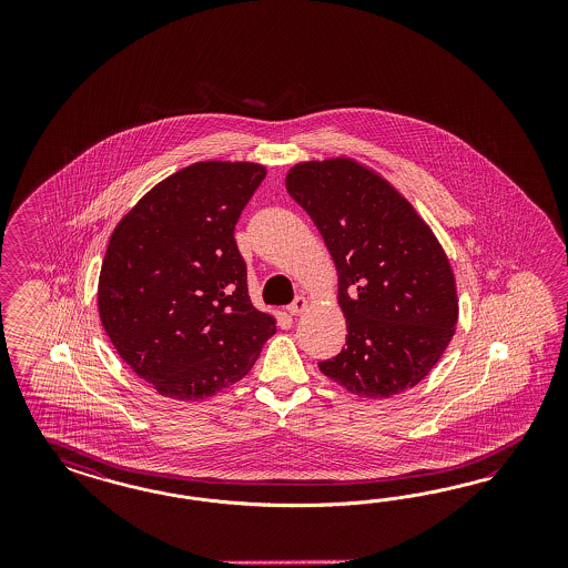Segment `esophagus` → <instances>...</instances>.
I'll return each mask as SVG.
<instances>
[{
	"mask_svg": "<svg viewBox=\"0 0 568 568\" xmlns=\"http://www.w3.org/2000/svg\"><path fill=\"white\" fill-rule=\"evenodd\" d=\"M306 308H308V300L304 295H297L287 310H290L292 316H300V314H304Z\"/></svg>",
	"mask_w": 568,
	"mask_h": 568,
	"instance_id": "1",
	"label": "esophagus"
}]
</instances>
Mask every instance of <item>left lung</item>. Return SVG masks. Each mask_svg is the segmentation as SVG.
Segmentation results:
<instances>
[{"instance_id": "left-lung-1", "label": "left lung", "mask_w": 568, "mask_h": 568, "mask_svg": "<svg viewBox=\"0 0 568 568\" xmlns=\"http://www.w3.org/2000/svg\"><path fill=\"white\" fill-rule=\"evenodd\" d=\"M293 200L327 243L339 276L345 347L323 375L362 397H389L429 375L458 321L456 281L427 223L385 179L347 158L295 164Z\"/></svg>"}]
</instances>
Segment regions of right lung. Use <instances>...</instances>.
Wrapping results in <instances>:
<instances>
[{
	"label": "right lung",
	"mask_w": 568,
	"mask_h": 568,
	"mask_svg": "<svg viewBox=\"0 0 568 568\" xmlns=\"http://www.w3.org/2000/svg\"><path fill=\"white\" fill-rule=\"evenodd\" d=\"M266 169L197 162L116 224L100 273L105 335L160 396L195 402L237 383L275 318L252 306L235 224Z\"/></svg>",
	"instance_id": "right-lung-1"
}]
</instances>
